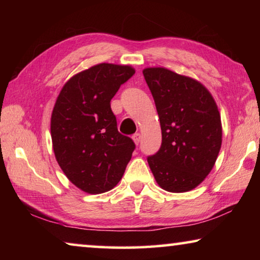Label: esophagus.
I'll list each match as a JSON object with an SVG mask.
<instances>
[{
	"mask_svg": "<svg viewBox=\"0 0 260 260\" xmlns=\"http://www.w3.org/2000/svg\"><path fill=\"white\" fill-rule=\"evenodd\" d=\"M133 140H134L135 144H139L140 141H141V134H140V133L134 134V135H133Z\"/></svg>",
	"mask_w": 260,
	"mask_h": 260,
	"instance_id": "esophagus-1",
	"label": "esophagus"
}]
</instances>
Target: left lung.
Returning a JSON list of instances; mask_svg holds the SVG:
<instances>
[{
	"mask_svg": "<svg viewBox=\"0 0 260 260\" xmlns=\"http://www.w3.org/2000/svg\"><path fill=\"white\" fill-rule=\"evenodd\" d=\"M155 100L161 146L148 164L157 183L171 192L196 188L221 148V120L212 95L199 81L164 68L143 70Z\"/></svg>",
	"mask_w": 260,
	"mask_h": 260,
	"instance_id": "1",
	"label": "left lung"
}]
</instances>
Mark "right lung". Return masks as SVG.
Wrapping results in <instances>:
<instances>
[{
    "mask_svg": "<svg viewBox=\"0 0 260 260\" xmlns=\"http://www.w3.org/2000/svg\"><path fill=\"white\" fill-rule=\"evenodd\" d=\"M134 73L128 65H95L70 79L57 98L50 124L55 157L70 181L88 193L116 186L135 149L118 132L110 103Z\"/></svg>",
    "mask_w": 260,
    "mask_h": 260,
    "instance_id": "right-lung-1",
    "label": "right lung"
}]
</instances>
